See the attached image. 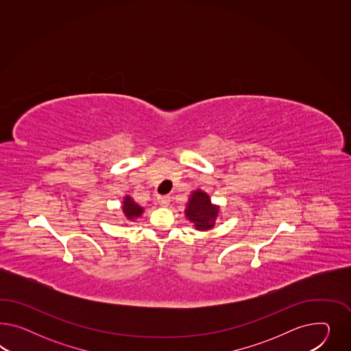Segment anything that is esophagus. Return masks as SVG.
<instances>
[{
    "mask_svg": "<svg viewBox=\"0 0 351 351\" xmlns=\"http://www.w3.org/2000/svg\"><path fill=\"white\" fill-rule=\"evenodd\" d=\"M157 203L162 206V207H167L169 204H170V197H167V195H165V197H158L157 198Z\"/></svg>",
    "mask_w": 351,
    "mask_h": 351,
    "instance_id": "1",
    "label": "esophagus"
}]
</instances>
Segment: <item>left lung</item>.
<instances>
[{
    "mask_svg": "<svg viewBox=\"0 0 351 351\" xmlns=\"http://www.w3.org/2000/svg\"><path fill=\"white\" fill-rule=\"evenodd\" d=\"M184 212L185 217L198 231H207L215 228L221 215L219 206L213 204L208 194L202 189L191 191Z\"/></svg>",
    "mask_w": 351,
    "mask_h": 351,
    "instance_id": "left-lung-1",
    "label": "left lung"
}]
</instances>
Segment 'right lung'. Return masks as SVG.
<instances>
[{
  "mask_svg": "<svg viewBox=\"0 0 351 351\" xmlns=\"http://www.w3.org/2000/svg\"><path fill=\"white\" fill-rule=\"evenodd\" d=\"M121 209H123V219L125 221H135V219H138L144 213V208H143L142 206H139L130 195H125L123 197Z\"/></svg>",
  "mask_w": 351,
  "mask_h": 351,
  "instance_id": "add662e5",
  "label": "right lung"
}]
</instances>
